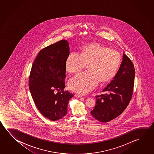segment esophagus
<instances>
[{
  "label": "esophagus",
  "mask_w": 154,
  "mask_h": 154,
  "mask_svg": "<svg viewBox=\"0 0 154 154\" xmlns=\"http://www.w3.org/2000/svg\"><path fill=\"white\" fill-rule=\"evenodd\" d=\"M75 97H78V98H82V97H83V96H82V95H81V94H75Z\"/></svg>",
  "instance_id": "34e87169"
}]
</instances>
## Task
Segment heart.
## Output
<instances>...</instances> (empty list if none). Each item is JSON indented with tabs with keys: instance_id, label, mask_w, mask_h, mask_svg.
<instances>
[{
	"instance_id": "1",
	"label": "heart",
	"mask_w": 154,
	"mask_h": 154,
	"mask_svg": "<svg viewBox=\"0 0 154 154\" xmlns=\"http://www.w3.org/2000/svg\"><path fill=\"white\" fill-rule=\"evenodd\" d=\"M120 63L118 51L98 43H92L82 48L80 55L71 53L66 59V70L77 73L86 65L88 71L71 78L69 88L80 94H86L100 83H106L113 77Z\"/></svg>"
}]
</instances>
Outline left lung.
Returning <instances> with one entry per match:
<instances>
[{"instance_id":"obj_1","label":"left lung","mask_w":154,"mask_h":154,"mask_svg":"<svg viewBox=\"0 0 154 154\" xmlns=\"http://www.w3.org/2000/svg\"><path fill=\"white\" fill-rule=\"evenodd\" d=\"M135 74L133 64L123 54L118 71L103 90L105 93L96 96V106L91 111L93 117L102 122H107L124 112L131 98Z\"/></svg>"}]
</instances>
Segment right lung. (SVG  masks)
Wrapping results in <instances>:
<instances>
[{
	"label": "right lung",
	"mask_w": 154,
	"mask_h": 154,
	"mask_svg": "<svg viewBox=\"0 0 154 154\" xmlns=\"http://www.w3.org/2000/svg\"><path fill=\"white\" fill-rule=\"evenodd\" d=\"M69 54L68 42L60 41L41 50L32 66L29 79L31 95L41 113L51 121L66 116L69 101L73 97L64 91L66 59Z\"/></svg>",
	"instance_id": "1"
}]
</instances>
